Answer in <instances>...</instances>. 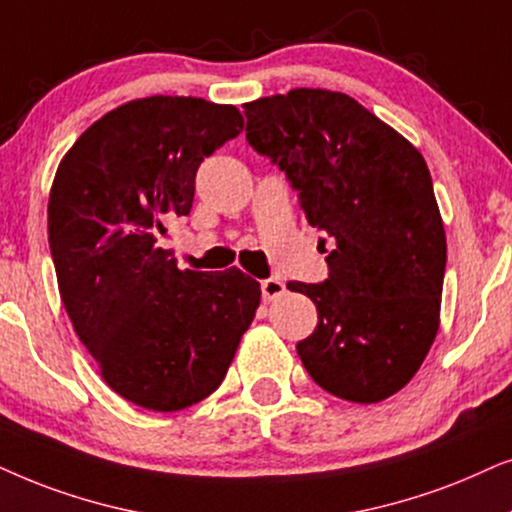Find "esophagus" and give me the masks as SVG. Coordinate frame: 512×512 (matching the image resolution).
<instances>
[{"label": "esophagus", "mask_w": 512, "mask_h": 512, "mask_svg": "<svg viewBox=\"0 0 512 512\" xmlns=\"http://www.w3.org/2000/svg\"><path fill=\"white\" fill-rule=\"evenodd\" d=\"M281 295H285V283L281 278H267L262 281V299L264 302H274Z\"/></svg>", "instance_id": "obj_1"}]
</instances>
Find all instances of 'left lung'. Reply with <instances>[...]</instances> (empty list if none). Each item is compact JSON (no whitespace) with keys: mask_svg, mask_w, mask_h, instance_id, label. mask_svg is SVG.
<instances>
[{"mask_svg":"<svg viewBox=\"0 0 512 512\" xmlns=\"http://www.w3.org/2000/svg\"><path fill=\"white\" fill-rule=\"evenodd\" d=\"M243 107L250 147L332 238L327 281L288 283L318 311L297 356L337 398L386 400L417 374L440 327L447 241L424 156L346 93L295 88Z\"/></svg>","mask_w":512,"mask_h":512,"instance_id":"8db88e82","label":"left lung"}]
</instances>
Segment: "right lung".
I'll use <instances>...</instances> for the list:
<instances>
[{
    "label": "right lung",
    "mask_w": 512,
    "mask_h": 512,
    "mask_svg": "<svg viewBox=\"0 0 512 512\" xmlns=\"http://www.w3.org/2000/svg\"><path fill=\"white\" fill-rule=\"evenodd\" d=\"M243 131L234 105L152 95L81 133L49 196V245L74 332L128 403L177 412L222 384L260 306L241 269H177L159 248L189 215L201 161Z\"/></svg>",
    "instance_id": "right-lung-1"
}]
</instances>
